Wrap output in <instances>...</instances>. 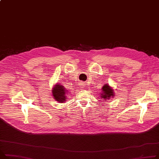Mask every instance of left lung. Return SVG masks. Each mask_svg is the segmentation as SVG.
Wrapping results in <instances>:
<instances>
[{
	"label": "left lung",
	"instance_id": "left-lung-1",
	"mask_svg": "<svg viewBox=\"0 0 159 159\" xmlns=\"http://www.w3.org/2000/svg\"><path fill=\"white\" fill-rule=\"evenodd\" d=\"M102 93L101 94V97L103 99H110L111 97H114V92L112 91V89L109 87V85L107 84H105V86H104L102 88Z\"/></svg>",
	"mask_w": 159,
	"mask_h": 159
}]
</instances>
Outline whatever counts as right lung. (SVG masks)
<instances>
[{
  "label": "right lung",
  "instance_id": "add662e5",
  "mask_svg": "<svg viewBox=\"0 0 159 159\" xmlns=\"http://www.w3.org/2000/svg\"><path fill=\"white\" fill-rule=\"evenodd\" d=\"M66 93L67 92L65 90V88H63V86H61L60 84L59 85L58 84L52 90L53 97H54L56 100H57L59 102H63L66 100Z\"/></svg>",
  "mask_w": 159,
  "mask_h": 159
}]
</instances>
